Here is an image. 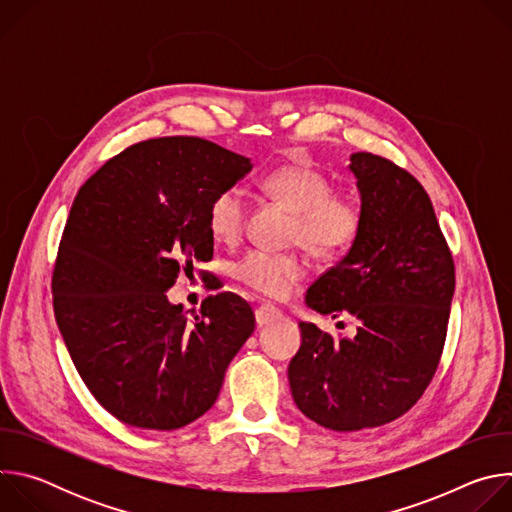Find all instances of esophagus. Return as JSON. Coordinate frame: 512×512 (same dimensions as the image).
Listing matches in <instances>:
<instances>
[{
    "mask_svg": "<svg viewBox=\"0 0 512 512\" xmlns=\"http://www.w3.org/2000/svg\"><path fill=\"white\" fill-rule=\"evenodd\" d=\"M279 318H281V312L277 308H273L271 304H263V306H259L255 310V322H257L259 328L261 326H269V324L277 322Z\"/></svg>",
    "mask_w": 512,
    "mask_h": 512,
    "instance_id": "esophagus-1",
    "label": "esophagus"
}]
</instances>
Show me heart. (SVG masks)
Returning <instances> with one entry per match:
<instances>
[{
    "label": "heart",
    "instance_id": "b5f03b06",
    "mask_svg": "<svg viewBox=\"0 0 512 512\" xmlns=\"http://www.w3.org/2000/svg\"><path fill=\"white\" fill-rule=\"evenodd\" d=\"M263 190L294 212L289 241L320 259L342 255L356 239L362 223L358 202L332 192V180L310 164H285L271 170ZM247 223V198L243 188L231 186L218 192L208 206V231L227 245L243 237ZM235 277L255 294L271 300L287 298L304 277L306 263L294 253L249 251L237 265Z\"/></svg>",
    "mask_w": 512,
    "mask_h": 512
}]
</instances>
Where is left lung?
I'll list each match as a JSON object with an SVG mask.
<instances>
[{
    "label": "left lung",
    "instance_id": "obj_1",
    "mask_svg": "<svg viewBox=\"0 0 512 512\" xmlns=\"http://www.w3.org/2000/svg\"><path fill=\"white\" fill-rule=\"evenodd\" d=\"M350 172L362 223L348 253L308 289L306 304L358 320L354 338L300 322L287 379L298 409L334 431L385 425L431 383L446 342L454 259L423 186L387 158L358 152Z\"/></svg>",
    "mask_w": 512,
    "mask_h": 512
}]
</instances>
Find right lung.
<instances>
[{"label":"right lung","instance_id":"1","mask_svg":"<svg viewBox=\"0 0 512 512\" xmlns=\"http://www.w3.org/2000/svg\"><path fill=\"white\" fill-rule=\"evenodd\" d=\"M251 160L202 137H158L111 158L79 190L60 239L54 316L93 397L119 421L170 431L204 415L255 330L231 291L188 318L166 291L210 261L212 198Z\"/></svg>","mask_w":512,"mask_h":512}]
</instances>
